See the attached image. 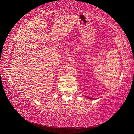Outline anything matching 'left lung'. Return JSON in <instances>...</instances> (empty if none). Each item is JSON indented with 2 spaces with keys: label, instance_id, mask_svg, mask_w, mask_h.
<instances>
[{
  "label": "left lung",
  "instance_id": "1",
  "mask_svg": "<svg viewBox=\"0 0 134 134\" xmlns=\"http://www.w3.org/2000/svg\"><path fill=\"white\" fill-rule=\"evenodd\" d=\"M85 97H87V96H85ZM87 98H89V97H87ZM91 99H94V98H91Z\"/></svg>",
  "mask_w": 134,
  "mask_h": 134
}]
</instances>
